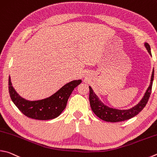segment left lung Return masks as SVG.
<instances>
[{"mask_svg":"<svg viewBox=\"0 0 157 157\" xmlns=\"http://www.w3.org/2000/svg\"><path fill=\"white\" fill-rule=\"evenodd\" d=\"M146 49L151 55L150 47L147 43L145 44ZM154 79V69L151 78V82L149 88H147L146 94L139 103L129 110H117L115 108H111L108 107L99 100V98L97 97L90 86H89V101L91 109L93 113L98 117L99 118L106 121L109 122H119L130 119L133 117L136 116L138 113L144 109V108L147 104L148 99L150 98L151 92H152V82Z\"/></svg>","mask_w":157,"mask_h":157,"instance_id":"8db88e82","label":"left lung"}]
</instances>
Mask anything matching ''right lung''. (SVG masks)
Segmentation results:
<instances>
[{
    "mask_svg": "<svg viewBox=\"0 0 157 157\" xmlns=\"http://www.w3.org/2000/svg\"><path fill=\"white\" fill-rule=\"evenodd\" d=\"M81 82V80L71 82L47 99L38 101H28L21 98L11 86L10 77L9 93L14 104L25 116L38 120H49L60 115L66 108L68 99L71 93Z\"/></svg>",
    "mask_w": 157,
    "mask_h": 157,
    "instance_id": "obj_1",
    "label": "right lung"
}]
</instances>
